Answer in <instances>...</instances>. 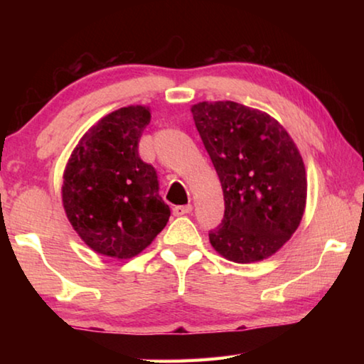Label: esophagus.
<instances>
[{
	"label": "esophagus",
	"instance_id": "obj_1",
	"mask_svg": "<svg viewBox=\"0 0 364 364\" xmlns=\"http://www.w3.org/2000/svg\"><path fill=\"white\" fill-rule=\"evenodd\" d=\"M191 212H193V205H191V204L173 207V215H176V217H180V215H188Z\"/></svg>",
	"mask_w": 364,
	"mask_h": 364
}]
</instances>
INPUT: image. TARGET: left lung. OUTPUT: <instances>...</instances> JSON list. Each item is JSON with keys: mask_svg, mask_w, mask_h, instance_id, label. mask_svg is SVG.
Returning a JSON list of instances; mask_svg holds the SVG:
<instances>
[{"mask_svg": "<svg viewBox=\"0 0 364 364\" xmlns=\"http://www.w3.org/2000/svg\"><path fill=\"white\" fill-rule=\"evenodd\" d=\"M225 197L212 247L236 263L276 254L297 230L306 204V175L297 146L278 120L232 101L191 107Z\"/></svg>", "mask_w": 364, "mask_h": 364, "instance_id": "obj_1", "label": "left lung"}]
</instances>
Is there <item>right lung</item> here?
Returning <instances> with one entry per match:
<instances>
[{
  "label": "right lung",
  "mask_w": 364,
  "mask_h": 364,
  "mask_svg": "<svg viewBox=\"0 0 364 364\" xmlns=\"http://www.w3.org/2000/svg\"><path fill=\"white\" fill-rule=\"evenodd\" d=\"M149 122V107L114 110L83 134L67 162L65 215L82 241L101 255L119 260L138 255L170 218L156 168L138 152Z\"/></svg>",
  "instance_id": "obj_1"
}]
</instances>
